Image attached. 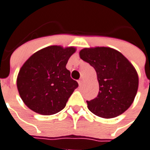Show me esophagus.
I'll use <instances>...</instances> for the list:
<instances>
[{"label":"esophagus","instance_id":"1","mask_svg":"<svg viewBox=\"0 0 150 150\" xmlns=\"http://www.w3.org/2000/svg\"><path fill=\"white\" fill-rule=\"evenodd\" d=\"M79 82V86H82V83H83V80L81 79L80 80H79V82Z\"/></svg>","mask_w":150,"mask_h":150}]
</instances>
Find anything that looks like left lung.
<instances>
[{
  "mask_svg": "<svg viewBox=\"0 0 150 150\" xmlns=\"http://www.w3.org/2000/svg\"><path fill=\"white\" fill-rule=\"evenodd\" d=\"M79 57L95 68L99 82L98 96L86 101L88 109L103 118L126 111L139 87V75L132 64L121 52L107 47L83 48Z\"/></svg>",
  "mask_w": 150,
  "mask_h": 150,
  "instance_id": "obj_1",
  "label": "left lung"
}]
</instances>
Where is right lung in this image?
<instances>
[{"label": "right lung", "mask_w": 150, "mask_h": 150, "mask_svg": "<svg viewBox=\"0 0 150 150\" xmlns=\"http://www.w3.org/2000/svg\"><path fill=\"white\" fill-rule=\"evenodd\" d=\"M75 47L53 45L34 53L18 74L17 88L23 103L33 111L52 115L63 110L79 86L66 68Z\"/></svg>", "instance_id": "right-lung-1"}]
</instances>
